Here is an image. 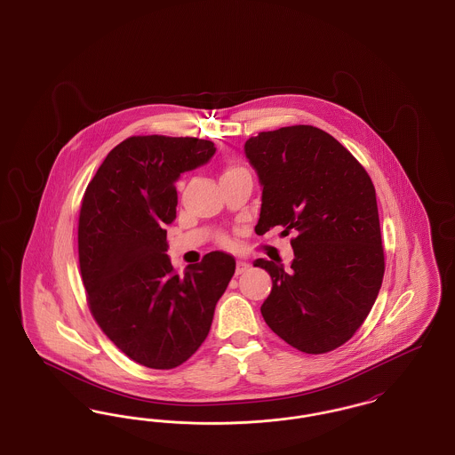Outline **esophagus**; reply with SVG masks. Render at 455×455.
Segmentation results:
<instances>
[{"label": "esophagus", "instance_id": "1", "mask_svg": "<svg viewBox=\"0 0 455 455\" xmlns=\"http://www.w3.org/2000/svg\"><path fill=\"white\" fill-rule=\"evenodd\" d=\"M249 269H251L249 262H245V260H237V266H235V275H243V273H247Z\"/></svg>", "mask_w": 455, "mask_h": 455}]
</instances>
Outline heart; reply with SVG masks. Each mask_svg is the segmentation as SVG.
<instances>
[{
    "label": "heart",
    "mask_w": 455,
    "mask_h": 455,
    "mask_svg": "<svg viewBox=\"0 0 455 455\" xmlns=\"http://www.w3.org/2000/svg\"><path fill=\"white\" fill-rule=\"evenodd\" d=\"M237 171H242V169H238V167H228V169H225V171H223L221 175H225V173L237 172Z\"/></svg>",
    "instance_id": "obj_1"
}]
</instances>
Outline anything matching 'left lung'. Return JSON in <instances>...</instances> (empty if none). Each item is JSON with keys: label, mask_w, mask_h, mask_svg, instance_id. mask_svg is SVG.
<instances>
[{"label": "left lung", "mask_w": 455, "mask_h": 455, "mask_svg": "<svg viewBox=\"0 0 455 455\" xmlns=\"http://www.w3.org/2000/svg\"><path fill=\"white\" fill-rule=\"evenodd\" d=\"M245 155L262 186L256 234H295L290 267L254 262L273 280L260 314L290 347L332 351L363 324L386 271L371 179L338 140L305 124L262 131Z\"/></svg>", "instance_id": "left-lung-1"}]
</instances>
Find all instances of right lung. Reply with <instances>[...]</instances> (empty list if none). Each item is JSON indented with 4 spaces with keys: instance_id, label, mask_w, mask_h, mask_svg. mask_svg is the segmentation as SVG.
I'll use <instances>...</instances> for the list:
<instances>
[{
    "instance_id": "right-lung-1",
    "label": "right lung",
    "mask_w": 455,
    "mask_h": 455,
    "mask_svg": "<svg viewBox=\"0 0 455 455\" xmlns=\"http://www.w3.org/2000/svg\"><path fill=\"white\" fill-rule=\"evenodd\" d=\"M217 152L208 140L131 136L108 152L82 197L78 260L95 323L132 362L171 370L206 339L235 259L210 252L177 273L165 225L175 180Z\"/></svg>"
}]
</instances>
